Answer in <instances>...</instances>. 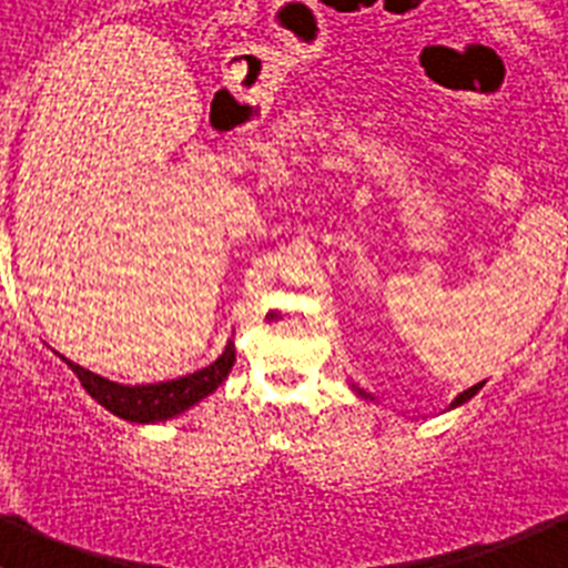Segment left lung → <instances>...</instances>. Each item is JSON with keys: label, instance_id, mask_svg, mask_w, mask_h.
Masks as SVG:
<instances>
[{"label": "left lung", "instance_id": "1", "mask_svg": "<svg viewBox=\"0 0 568 568\" xmlns=\"http://www.w3.org/2000/svg\"><path fill=\"white\" fill-rule=\"evenodd\" d=\"M481 387H484V382H478V385H473V387H467V390H464V393H458V396L453 398V402H449V410H453V407H462V405H467L469 398H473L475 393L481 390ZM351 390H354L356 396H359V398H365V402H376V398H373L371 393H365V390H362V387H356L354 382H351Z\"/></svg>", "mask_w": 568, "mask_h": 568}]
</instances>
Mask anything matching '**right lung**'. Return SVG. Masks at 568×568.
Segmentation results:
<instances>
[{
    "mask_svg": "<svg viewBox=\"0 0 568 568\" xmlns=\"http://www.w3.org/2000/svg\"><path fill=\"white\" fill-rule=\"evenodd\" d=\"M55 356L79 376L81 387L104 410H110L112 416H119L132 424H158L186 413L189 407H195L197 402L212 396L226 382V376L234 367V339L226 342L223 354L212 365L201 367L195 373H186V376H178V379L155 382V385H121V382L104 379L99 373L75 365L68 356Z\"/></svg>",
    "mask_w": 568,
    "mask_h": 568,
    "instance_id": "right-lung-1",
    "label": "right lung"
}]
</instances>
